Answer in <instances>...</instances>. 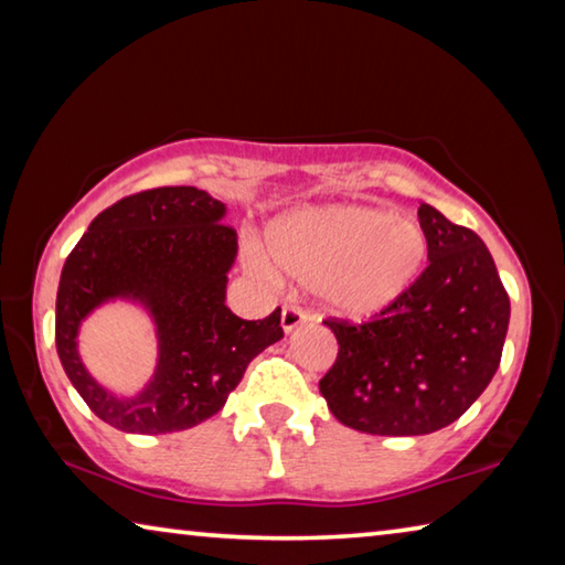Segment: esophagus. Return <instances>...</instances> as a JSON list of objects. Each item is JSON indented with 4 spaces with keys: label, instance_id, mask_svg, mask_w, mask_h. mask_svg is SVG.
<instances>
[{
    "label": "esophagus",
    "instance_id": "obj_1",
    "mask_svg": "<svg viewBox=\"0 0 565 565\" xmlns=\"http://www.w3.org/2000/svg\"><path fill=\"white\" fill-rule=\"evenodd\" d=\"M309 319H311L309 313L299 309V306H284V309H281V329L286 333L294 331L296 327H301V323H306Z\"/></svg>",
    "mask_w": 565,
    "mask_h": 565
}]
</instances>
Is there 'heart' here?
<instances>
[{
	"instance_id": "b5f03b06",
	"label": "heart",
	"mask_w": 565,
	"mask_h": 565,
	"mask_svg": "<svg viewBox=\"0 0 565 565\" xmlns=\"http://www.w3.org/2000/svg\"><path fill=\"white\" fill-rule=\"evenodd\" d=\"M276 266L317 286L323 303L341 317L366 319L386 311L416 284L428 256V238L414 218L371 206H317L289 214L269 232ZM248 262L271 274L262 252Z\"/></svg>"
}]
</instances>
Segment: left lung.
I'll use <instances>...</instances> for the list:
<instances>
[{"label": "left lung", "mask_w": 565, "mask_h": 565, "mask_svg": "<svg viewBox=\"0 0 565 565\" xmlns=\"http://www.w3.org/2000/svg\"><path fill=\"white\" fill-rule=\"evenodd\" d=\"M418 222L428 266L416 284L371 321H323L339 353L321 396L363 434L424 436L454 424L501 363L511 301L489 248L428 204Z\"/></svg>", "instance_id": "obj_1"}]
</instances>
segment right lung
Returning a JSON list of instances; mask_svg holds the SVG:
<instances>
[{"label": "right lung", "mask_w": 565, "mask_h": 565, "mask_svg": "<svg viewBox=\"0 0 565 565\" xmlns=\"http://www.w3.org/2000/svg\"><path fill=\"white\" fill-rule=\"evenodd\" d=\"M226 206L196 186L124 196L94 218L66 256L56 291V353L87 406L127 434H169L202 424L238 386L252 359L284 337L281 309L244 321L224 303L236 259ZM134 298L158 323V371L141 395L117 399L83 369L78 323L99 302Z\"/></svg>", "instance_id": "right-lung-1"}]
</instances>
